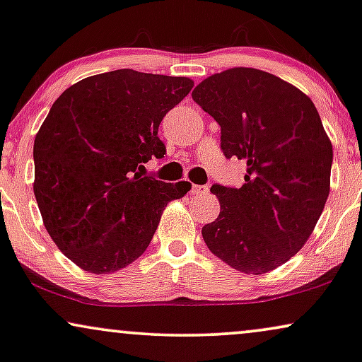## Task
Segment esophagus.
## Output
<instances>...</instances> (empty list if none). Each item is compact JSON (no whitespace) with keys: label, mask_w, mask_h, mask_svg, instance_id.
I'll use <instances>...</instances> for the list:
<instances>
[{"label":"esophagus","mask_w":362,"mask_h":362,"mask_svg":"<svg viewBox=\"0 0 362 362\" xmlns=\"http://www.w3.org/2000/svg\"><path fill=\"white\" fill-rule=\"evenodd\" d=\"M207 190H209L207 185H192L190 194H192V195H202V194H205V192H207Z\"/></svg>","instance_id":"obj_1"}]
</instances>
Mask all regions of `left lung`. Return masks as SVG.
Segmentation results:
<instances>
[{
  "mask_svg": "<svg viewBox=\"0 0 362 362\" xmlns=\"http://www.w3.org/2000/svg\"><path fill=\"white\" fill-rule=\"evenodd\" d=\"M192 98L221 125L227 158L247 163L240 189L212 185L221 214L202 228L209 250L245 274L274 271L313 234L331 189L332 145L308 95L272 73L230 68Z\"/></svg>",
  "mask_w": 362,
  "mask_h": 362,
  "instance_id": "8db88e82",
  "label": "left lung"
}]
</instances>
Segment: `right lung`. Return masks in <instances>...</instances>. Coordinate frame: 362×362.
<instances>
[{
	"instance_id": "obj_1",
	"label": "right lung",
	"mask_w": 362,
	"mask_h": 362,
	"mask_svg": "<svg viewBox=\"0 0 362 362\" xmlns=\"http://www.w3.org/2000/svg\"><path fill=\"white\" fill-rule=\"evenodd\" d=\"M194 86L185 76L115 70L66 88L36 134L35 197L58 249L86 272L110 274L147 250L189 182L141 177L162 158L158 125Z\"/></svg>"
}]
</instances>
